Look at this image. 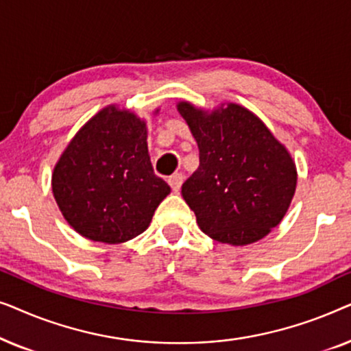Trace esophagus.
<instances>
[{
	"label": "esophagus",
	"instance_id": "esophagus-1",
	"mask_svg": "<svg viewBox=\"0 0 351 351\" xmlns=\"http://www.w3.org/2000/svg\"><path fill=\"white\" fill-rule=\"evenodd\" d=\"M167 182H169V185H171V189L176 191H179L180 190V186H182V182H184V176L180 174V172H176V174H172L169 179H167Z\"/></svg>",
	"mask_w": 351,
	"mask_h": 351
}]
</instances>
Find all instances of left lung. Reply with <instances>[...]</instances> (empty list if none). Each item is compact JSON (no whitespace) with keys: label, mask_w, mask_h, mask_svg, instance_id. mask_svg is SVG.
<instances>
[{"label":"left lung","mask_w":351,"mask_h":351,"mask_svg":"<svg viewBox=\"0 0 351 351\" xmlns=\"http://www.w3.org/2000/svg\"><path fill=\"white\" fill-rule=\"evenodd\" d=\"M177 110L199 148V167L182 185L199 228L233 246L267 237L295 193L297 169L289 152L238 104L206 112L179 102Z\"/></svg>","instance_id":"left-lung-1"}]
</instances>
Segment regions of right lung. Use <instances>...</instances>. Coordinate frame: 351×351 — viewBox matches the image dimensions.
<instances>
[{"label": "right lung", "mask_w": 351, "mask_h": 351, "mask_svg": "<svg viewBox=\"0 0 351 351\" xmlns=\"http://www.w3.org/2000/svg\"><path fill=\"white\" fill-rule=\"evenodd\" d=\"M52 193L81 237L118 244L145 232L171 186L153 172L147 123L108 105L62 153L52 172Z\"/></svg>", "instance_id": "add662e5"}]
</instances>
